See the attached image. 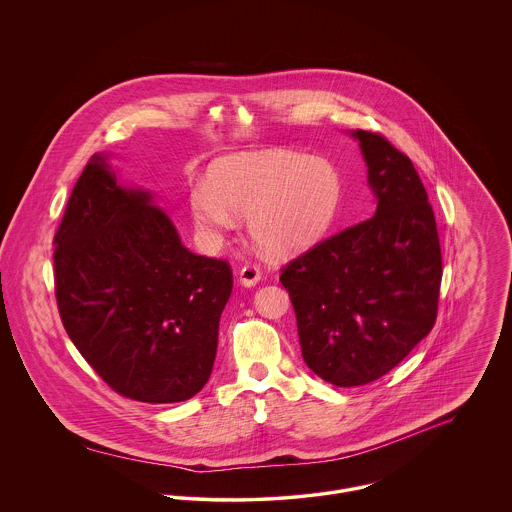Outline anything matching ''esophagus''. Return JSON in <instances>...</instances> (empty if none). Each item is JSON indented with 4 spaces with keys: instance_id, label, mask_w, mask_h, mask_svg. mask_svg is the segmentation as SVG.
<instances>
[{
    "instance_id": "1",
    "label": "esophagus",
    "mask_w": 512,
    "mask_h": 512,
    "mask_svg": "<svg viewBox=\"0 0 512 512\" xmlns=\"http://www.w3.org/2000/svg\"><path fill=\"white\" fill-rule=\"evenodd\" d=\"M238 278H240V284H242V286L250 288V286H256V284L260 282L262 272L258 270V266H254V264H246V266H242V268H240Z\"/></svg>"
}]
</instances>
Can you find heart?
Returning a JSON list of instances; mask_svg holds the SVG:
<instances>
[{"label": "heart", "mask_w": 512, "mask_h": 512, "mask_svg": "<svg viewBox=\"0 0 512 512\" xmlns=\"http://www.w3.org/2000/svg\"><path fill=\"white\" fill-rule=\"evenodd\" d=\"M209 183L189 189L195 224L220 236L248 215L252 238L270 252H293L313 242L335 219L341 173L333 161L295 151L240 153L217 161Z\"/></svg>", "instance_id": "1"}]
</instances>
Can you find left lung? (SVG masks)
<instances>
[{
	"mask_svg": "<svg viewBox=\"0 0 512 512\" xmlns=\"http://www.w3.org/2000/svg\"><path fill=\"white\" fill-rule=\"evenodd\" d=\"M374 217L290 260L301 355L335 386H361L390 372L438 317L441 248L434 209L410 157L382 134L357 130Z\"/></svg>",
	"mask_w": 512,
	"mask_h": 512,
	"instance_id": "left-lung-1",
	"label": "left lung"
}]
</instances>
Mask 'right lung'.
I'll return each mask as SVG.
<instances>
[{
	"mask_svg": "<svg viewBox=\"0 0 512 512\" xmlns=\"http://www.w3.org/2000/svg\"><path fill=\"white\" fill-rule=\"evenodd\" d=\"M94 153L55 232V297L84 361L120 396L183 402L209 380L226 260L189 252L142 189H124Z\"/></svg>",
	"mask_w": 512,
	"mask_h": 512,
	"instance_id": "1",
	"label": "right lung"
}]
</instances>
